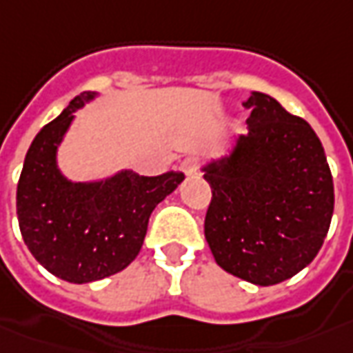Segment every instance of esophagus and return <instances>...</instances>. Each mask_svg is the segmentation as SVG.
<instances>
[{
  "instance_id": "34e87169",
  "label": "esophagus",
  "mask_w": 353,
  "mask_h": 353,
  "mask_svg": "<svg viewBox=\"0 0 353 353\" xmlns=\"http://www.w3.org/2000/svg\"><path fill=\"white\" fill-rule=\"evenodd\" d=\"M181 171L184 172L186 176H194V174L198 172V165H196V159H192V157L184 159V161L181 163Z\"/></svg>"
}]
</instances>
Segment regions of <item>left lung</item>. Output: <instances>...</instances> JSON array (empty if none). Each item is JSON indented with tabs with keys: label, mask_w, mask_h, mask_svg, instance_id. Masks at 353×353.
Wrapping results in <instances>:
<instances>
[{
	"label": "left lung",
	"mask_w": 353,
	"mask_h": 353,
	"mask_svg": "<svg viewBox=\"0 0 353 353\" xmlns=\"http://www.w3.org/2000/svg\"><path fill=\"white\" fill-rule=\"evenodd\" d=\"M238 134L200 171L213 198L205 240L221 269L271 286L300 273L329 232L334 186L321 140L303 119L261 92L246 99Z\"/></svg>",
	"instance_id": "8db88e82"
}]
</instances>
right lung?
I'll list each match as a JSON object with an SVG mask.
<instances>
[{
	"label": "right lung",
	"mask_w": 353,
	"mask_h": 353,
	"mask_svg": "<svg viewBox=\"0 0 353 353\" xmlns=\"http://www.w3.org/2000/svg\"><path fill=\"white\" fill-rule=\"evenodd\" d=\"M99 98L84 92L36 134L17 186V217L36 261L67 283L101 281L140 254L155 205L176 190L182 172L140 176L121 169L94 181H72L59 167V148L77 111Z\"/></svg>",
	"instance_id": "obj_1"
}]
</instances>
